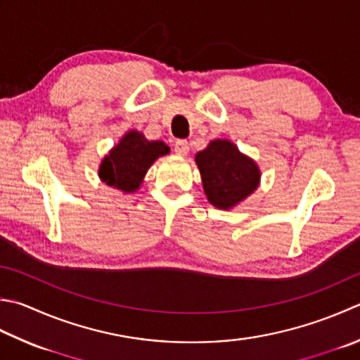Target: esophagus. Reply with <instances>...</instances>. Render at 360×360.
Segmentation results:
<instances>
[{
  "instance_id": "obj_1",
  "label": "esophagus",
  "mask_w": 360,
  "mask_h": 360,
  "mask_svg": "<svg viewBox=\"0 0 360 360\" xmlns=\"http://www.w3.org/2000/svg\"><path fill=\"white\" fill-rule=\"evenodd\" d=\"M188 142L187 140H178V142L174 143V153L178 154V156H187L188 153Z\"/></svg>"
}]
</instances>
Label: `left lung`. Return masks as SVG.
Here are the masks:
<instances>
[{"instance_id":"1","label":"left lung","mask_w":360,"mask_h":360,"mask_svg":"<svg viewBox=\"0 0 360 360\" xmlns=\"http://www.w3.org/2000/svg\"><path fill=\"white\" fill-rule=\"evenodd\" d=\"M207 201L214 207L231 210L260 186V168L228 139L210 140L195 156Z\"/></svg>"}]
</instances>
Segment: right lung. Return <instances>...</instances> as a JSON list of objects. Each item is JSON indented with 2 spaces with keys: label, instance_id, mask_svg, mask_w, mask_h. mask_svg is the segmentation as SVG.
Wrapping results in <instances>:
<instances>
[{
  "label": "right lung",
  "instance_id": "add662e5",
  "mask_svg": "<svg viewBox=\"0 0 360 360\" xmlns=\"http://www.w3.org/2000/svg\"><path fill=\"white\" fill-rule=\"evenodd\" d=\"M168 153L170 146L162 140H148L143 132L131 129L105 154L98 176L112 188L134 193L142 186L150 167Z\"/></svg>",
  "mask_w": 360,
  "mask_h": 360
}]
</instances>
